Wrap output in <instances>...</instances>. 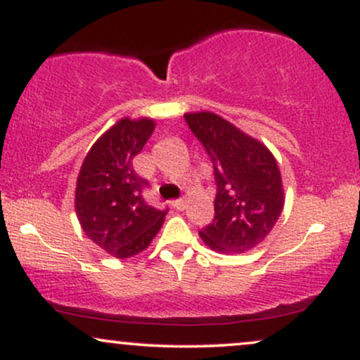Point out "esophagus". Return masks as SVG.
I'll list each match as a JSON object with an SVG mask.
<instances>
[{
    "mask_svg": "<svg viewBox=\"0 0 360 360\" xmlns=\"http://www.w3.org/2000/svg\"><path fill=\"white\" fill-rule=\"evenodd\" d=\"M172 206H174L177 212H183V210L186 208V203L183 200H177V201H174V203H172Z\"/></svg>",
    "mask_w": 360,
    "mask_h": 360,
    "instance_id": "obj_1",
    "label": "esophagus"
}]
</instances>
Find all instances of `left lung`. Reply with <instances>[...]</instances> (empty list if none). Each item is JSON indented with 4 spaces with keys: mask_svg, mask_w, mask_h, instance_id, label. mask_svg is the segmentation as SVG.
<instances>
[{
    "mask_svg": "<svg viewBox=\"0 0 360 360\" xmlns=\"http://www.w3.org/2000/svg\"><path fill=\"white\" fill-rule=\"evenodd\" d=\"M186 123L213 162V223L200 230L210 249L242 254L269 235L284 208L281 171L272 152L212 111L186 113Z\"/></svg>",
    "mask_w": 360,
    "mask_h": 360,
    "instance_id": "1",
    "label": "left lung"
}]
</instances>
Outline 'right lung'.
I'll list each match as a JSON object with an SVG mask.
<instances>
[{
  "label": "right lung",
  "mask_w": 360,
  "mask_h": 360,
  "mask_svg": "<svg viewBox=\"0 0 360 360\" xmlns=\"http://www.w3.org/2000/svg\"><path fill=\"white\" fill-rule=\"evenodd\" d=\"M155 128L152 118H122L86 154L76 183L77 220L89 240L117 259H128L150 245L167 210L147 205V181L134 171Z\"/></svg>",
  "instance_id": "right-lung-1"
}]
</instances>
